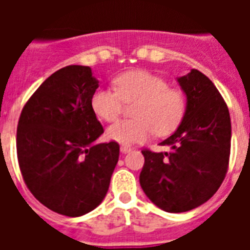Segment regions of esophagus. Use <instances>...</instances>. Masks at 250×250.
Masks as SVG:
<instances>
[{
	"mask_svg": "<svg viewBox=\"0 0 250 250\" xmlns=\"http://www.w3.org/2000/svg\"><path fill=\"white\" fill-rule=\"evenodd\" d=\"M132 150V148L131 146H127V145H122L121 146V152L122 153H128Z\"/></svg>",
	"mask_w": 250,
	"mask_h": 250,
	"instance_id": "34e87169",
	"label": "esophagus"
}]
</instances>
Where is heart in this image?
I'll return each instance as SVG.
<instances>
[{
  "label": "heart",
  "mask_w": 250,
  "mask_h": 250,
  "mask_svg": "<svg viewBox=\"0 0 250 250\" xmlns=\"http://www.w3.org/2000/svg\"><path fill=\"white\" fill-rule=\"evenodd\" d=\"M115 89L98 88L90 98L94 114L102 121L113 122L121 115L125 104L136 102L133 119H123L106 131L111 141L121 144L141 143L156 132L165 136L174 131L184 118L186 96L179 88L168 86L166 80L152 72L133 70L114 80Z\"/></svg>",
  "instance_id": "heart-1"
}]
</instances>
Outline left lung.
Masks as SVG:
<instances>
[{
  "label": "left lung",
  "mask_w": 250,
  "mask_h": 250,
  "mask_svg": "<svg viewBox=\"0 0 250 250\" xmlns=\"http://www.w3.org/2000/svg\"><path fill=\"white\" fill-rule=\"evenodd\" d=\"M178 83L187 109L178 129L161 143L170 152L141 150V188L168 213L188 211L213 197L226 178L231 150L229 107L213 82L193 68Z\"/></svg>",
  "instance_id": "1"
}]
</instances>
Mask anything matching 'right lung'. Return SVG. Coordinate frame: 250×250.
<instances>
[{"instance_id":"1","label":"right lung","mask_w":250,"mask_h":250,"mask_svg":"<svg viewBox=\"0 0 250 250\" xmlns=\"http://www.w3.org/2000/svg\"><path fill=\"white\" fill-rule=\"evenodd\" d=\"M98 88L88 66L71 64L49 76L25 102L18 122L17 153L31 193L48 209L80 217L105 198L119 158L90 98Z\"/></svg>"}]
</instances>
